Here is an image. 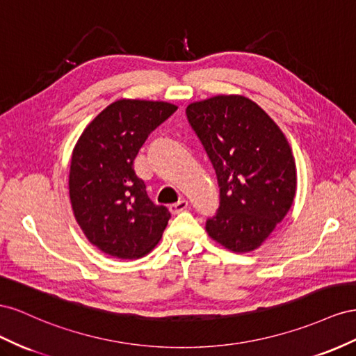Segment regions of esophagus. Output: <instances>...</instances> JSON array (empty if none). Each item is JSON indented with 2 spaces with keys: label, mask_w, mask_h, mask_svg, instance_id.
Segmentation results:
<instances>
[{
  "label": "esophagus",
  "mask_w": 356,
  "mask_h": 356,
  "mask_svg": "<svg viewBox=\"0 0 356 356\" xmlns=\"http://www.w3.org/2000/svg\"><path fill=\"white\" fill-rule=\"evenodd\" d=\"M186 207H188V201L186 200H179L177 202H172V204H170L168 209H170L172 215H177V213L184 211Z\"/></svg>",
  "instance_id": "34e87169"
}]
</instances>
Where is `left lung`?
Wrapping results in <instances>:
<instances>
[{
    "mask_svg": "<svg viewBox=\"0 0 356 356\" xmlns=\"http://www.w3.org/2000/svg\"><path fill=\"white\" fill-rule=\"evenodd\" d=\"M186 116L218 177L219 209L206 222L209 236L232 252L259 248L296 197V159L286 137L241 95L197 101Z\"/></svg>",
    "mask_w": 356,
    "mask_h": 356,
    "instance_id": "obj_1",
    "label": "left lung"
}]
</instances>
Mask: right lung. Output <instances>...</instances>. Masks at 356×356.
Listing matches in <instances>:
<instances>
[{
	"mask_svg": "<svg viewBox=\"0 0 356 356\" xmlns=\"http://www.w3.org/2000/svg\"><path fill=\"white\" fill-rule=\"evenodd\" d=\"M176 110L164 101L119 99L77 140L68 180L71 206L86 238L110 257L146 255L171 218L165 206L149 198L134 159L152 131Z\"/></svg>",
	"mask_w": 356,
	"mask_h": 356,
	"instance_id": "1",
	"label": "right lung"
}]
</instances>
